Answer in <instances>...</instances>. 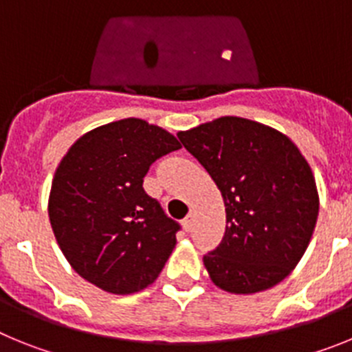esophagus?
Listing matches in <instances>:
<instances>
[{
    "mask_svg": "<svg viewBox=\"0 0 352 352\" xmlns=\"http://www.w3.org/2000/svg\"><path fill=\"white\" fill-rule=\"evenodd\" d=\"M183 227H185L186 232H190L194 229V214H186L185 220H183Z\"/></svg>",
    "mask_w": 352,
    "mask_h": 352,
    "instance_id": "34e87169",
    "label": "esophagus"
}]
</instances>
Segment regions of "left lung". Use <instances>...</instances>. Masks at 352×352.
Returning a JSON list of instances; mask_svg holds the SVG:
<instances>
[{"label":"left lung","mask_w":352,"mask_h":352,"mask_svg":"<svg viewBox=\"0 0 352 352\" xmlns=\"http://www.w3.org/2000/svg\"><path fill=\"white\" fill-rule=\"evenodd\" d=\"M226 204V234L203 257L217 287L254 294L282 282L303 257L319 214L309 162L278 130L222 116L178 132Z\"/></svg>","instance_id":"left-lung-1"}]
</instances>
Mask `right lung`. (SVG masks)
Instances as JSON below:
<instances>
[{
	"label": "right lung",
	"instance_id": "1",
	"mask_svg": "<svg viewBox=\"0 0 352 352\" xmlns=\"http://www.w3.org/2000/svg\"><path fill=\"white\" fill-rule=\"evenodd\" d=\"M173 133L139 118L89 130L61 158L49 220L70 266L111 294L153 284L176 247L179 226L142 179L157 158L179 149Z\"/></svg>",
	"mask_w": 352,
	"mask_h": 352
}]
</instances>
